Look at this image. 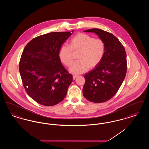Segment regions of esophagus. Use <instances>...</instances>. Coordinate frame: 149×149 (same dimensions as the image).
<instances>
[{
    "label": "esophagus",
    "instance_id": "esophagus-1",
    "mask_svg": "<svg viewBox=\"0 0 149 149\" xmlns=\"http://www.w3.org/2000/svg\"><path fill=\"white\" fill-rule=\"evenodd\" d=\"M78 78V76H76V75H74L73 77H72V78H73V80H75L76 78Z\"/></svg>",
    "mask_w": 149,
    "mask_h": 149
}]
</instances>
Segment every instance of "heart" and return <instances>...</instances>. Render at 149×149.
<instances>
[{
  "mask_svg": "<svg viewBox=\"0 0 149 149\" xmlns=\"http://www.w3.org/2000/svg\"><path fill=\"white\" fill-rule=\"evenodd\" d=\"M104 43L99 38H94L91 36L79 33L69 42V46L63 45L59 50L58 56L66 66H70L73 62V52L80 51L79 61L75 63L69 69L70 72L79 75L94 68L100 63L104 54Z\"/></svg>",
  "mask_w": 149,
  "mask_h": 149,
  "instance_id": "obj_1",
  "label": "heart"
}]
</instances>
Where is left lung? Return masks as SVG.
<instances>
[{
  "instance_id": "obj_1",
  "label": "left lung",
  "mask_w": 149,
  "mask_h": 149,
  "mask_svg": "<svg viewBox=\"0 0 149 149\" xmlns=\"http://www.w3.org/2000/svg\"><path fill=\"white\" fill-rule=\"evenodd\" d=\"M98 36L104 43L103 57L94 69L84 75V97L94 103H102L117 92L126 77V53L123 46L113 35L99 29L84 31Z\"/></svg>"
}]
</instances>
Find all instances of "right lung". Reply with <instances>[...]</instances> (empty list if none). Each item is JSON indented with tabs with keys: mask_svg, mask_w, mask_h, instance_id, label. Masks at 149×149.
<instances>
[{
	"mask_svg": "<svg viewBox=\"0 0 149 149\" xmlns=\"http://www.w3.org/2000/svg\"><path fill=\"white\" fill-rule=\"evenodd\" d=\"M73 31L38 36L23 50L19 62L23 86L29 96L40 104L56 105L66 95L72 76L61 64L58 52Z\"/></svg>",
	"mask_w": 149,
	"mask_h": 149,
	"instance_id": "right-lung-1",
	"label": "right lung"
}]
</instances>
